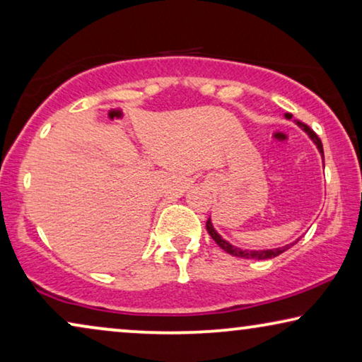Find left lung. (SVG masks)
Returning <instances> with one entry per match:
<instances>
[{"label": "left lung", "mask_w": 362, "mask_h": 362, "mask_svg": "<svg viewBox=\"0 0 362 362\" xmlns=\"http://www.w3.org/2000/svg\"><path fill=\"white\" fill-rule=\"evenodd\" d=\"M286 118H291V115L290 113H286L285 115ZM296 122V125L298 127H301L303 128V130L308 133V136L311 138V140L315 141V145L318 146V150H320V153L321 155H323V145H321V140L318 138V135H316V133L311 130V128L308 127V125H305L303 122H300V120H295ZM325 158V156H323ZM206 229H207V232H209V235L212 237V239H214V242L217 245L221 247L222 250H226L227 254H230V255H234V257H240V259H254V260H267V259H274V257H276V255H280V254H284L285 250H288L291 245H295L296 242L298 240H295V242H291L290 245H285V247H279V249H267V250H242V249H239V247H234L232 244H229V242L227 240H224L222 239V237L217 234V232L214 230V227H212V222H211V219H207V222H206Z\"/></svg>", "instance_id": "8db88e82"}]
</instances>
